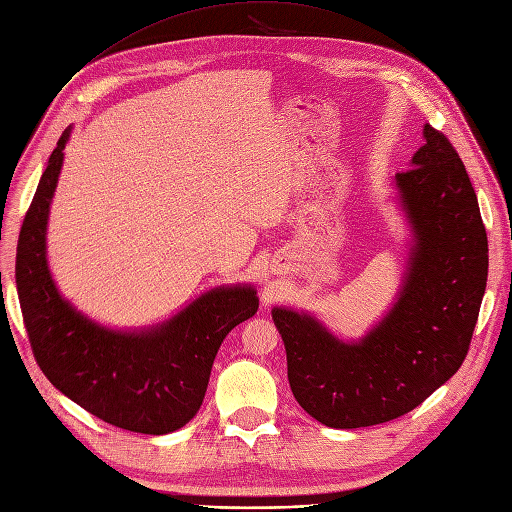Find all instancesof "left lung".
Listing matches in <instances>:
<instances>
[{"instance_id":"8db88e82","label":"left lung","mask_w":512,"mask_h":512,"mask_svg":"<svg viewBox=\"0 0 512 512\" xmlns=\"http://www.w3.org/2000/svg\"><path fill=\"white\" fill-rule=\"evenodd\" d=\"M396 175L412 250L396 304L360 342H342L310 314L273 308L298 404L319 423L356 429L425 402L465 360L488 281V235L467 168L444 133Z\"/></svg>"}]
</instances>
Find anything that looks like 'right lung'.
Returning <instances> with one entry per match:
<instances>
[{
  "label": "right lung",
  "mask_w": 512,
  "mask_h": 512,
  "mask_svg": "<svg viewBox=\"0 0 512 512\" xmlns=\"http://www.w3.org/2000/svg\"><path fill=\"white\" fill-rule=\"evenodd\" d=\"M68 137L70 127L47 160L16 248L18 300L35 360L56 389L97 419L148 435L177 431L200 410L227 333L256 314V289L216 287L143 331H112L72 308L45 258L47 216Z\"/></svg>",
  "instance_id": "add662e5"
}]
</instances>
